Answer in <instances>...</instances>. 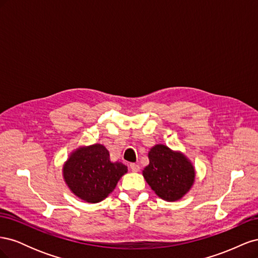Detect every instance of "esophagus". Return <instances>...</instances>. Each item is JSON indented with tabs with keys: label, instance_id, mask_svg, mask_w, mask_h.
Returning <instances> with one entry per match:
<instances>
[{
	"label": "esophagus",
	"instance_id": "34e87169",
	"mask_svg": "<svg viewBox=\"0 0 258 258\" xmlns=\"http://www.w3.org/2000/svg\"><path fill=\"white\" fill-rule=\"evenodd\" d=\"M130 169L134 171V172H138V171L140 170V166L138 165V163H130Z\"/></svg>",
	"mask_w": 258,
	"mask_h": 258
}]
</instances>
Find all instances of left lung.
Masks as SVG:
<instances>
[{
    "instance_id": "1",
    "label": "left lung",
    "mask_w": 258,
    "mask_h": 258,
    "mask_svg": "<svg viewBox=\"0 0 258 258\" xmlns=\"http://www.w3.org/2000/svg\"><path fill=\"white\" fill-rule=\"evenodd\" d=\"M148 159L150 163L144 168L143 176L157 196L176 201L189 191L195 181V169L183 154L158 144L151 148Z\"/></svg>"
}]
</instances>
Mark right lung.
<instances>
[{
    "label": "right lung",
    "instance_id": "right-lung-1",
    "mask_svg": "<svg viewBox=\"0 0 258 258\" xmlns=\"http://www.w3.org/2000/svg\"><path fill=\"white\" fill-rule=\"evenodd\" d=\"M127 171L123 163L111 162L110 153L103 145L93 144L71 154L63 166V177L75 196L97 204L114 190Z\"/></svg>",
    "mask_w": 258,
    "mask_h": 258
}]
</instances>
